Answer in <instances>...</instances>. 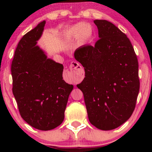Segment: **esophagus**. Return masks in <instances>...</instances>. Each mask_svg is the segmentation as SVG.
Here are the masks:
<instances>
[{
  "label": "esophagus",
  "mask_w": 152,
  "mask_h": 152,
  "mask_svg": "<svg viewBox=\"0 0 152 152\" xmlns=\"http://www.w3.org/2000/svg\"><path fill=\"white\" fill-rule=\"evenodd\" d=\"M66 74L70 81L74 83H78L84 77V72L78 63L72 61L70 66V71H66Z\"/></svg>",
  "instance_id": "obj_1"
}]
</instances>
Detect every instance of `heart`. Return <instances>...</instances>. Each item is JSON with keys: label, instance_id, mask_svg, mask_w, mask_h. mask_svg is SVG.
<instances>
[{"label": "heart", "instance_id": "heart-1", "mask_svg": "<svg viewBox=\"0 0 152 152\" xmlns=\"http://www.w3.org/2000/svg\"><path fill=\"white\" fill-rule=\"evenodd\" d=\"M84 26L87 27H85ZM92 35H93V29L91 25L78 23L73 25L70 29L67 30L64 33V37L68 41L79 39L81 43H84L91 39Z\"/></svg>", "mask_w": 152, "mask_h": 152}]
</instances>
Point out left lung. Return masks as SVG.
<instances>
[{
  "instance_id": "left-lung-1",
  "label": "left lung",
  "mask_w": 152,
  "mask_h": 152,
  "mask_svg": "<svg viewBox=\"0 0 152 152\" xmlns=\"http://www.w3.org/2000/svg\"><path fill=\"white\" fill-rule=\"evenodd\" d=\"M100 39L76 49L74 58L85 78L83 92L89 121L99 129L117 128L129 119L140 91L138 61L125 33L106 20H94Z\"/></svg>"
}]
</instances>
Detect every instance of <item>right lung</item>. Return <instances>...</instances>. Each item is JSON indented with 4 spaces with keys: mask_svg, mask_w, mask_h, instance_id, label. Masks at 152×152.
<instances>
[{
    "mask_svg": "<svg viewBox=\"0 0 152 152\" xmlns=\"http://www.w3.org/2000/svg\"><path fill=\"white\" fill-rule=\"evenodd\" d=\"M45 20L21 38L11 64L12 93L21 117L39 130L48 131L64 119L74 86L64 80L62 64L56 62L37 45Z\"/></svg>",
    "mask_w": 152,
    "mask_h": 152,
    "instance_id": "add662e5",
    "label": "right lung"
}]
</instances>
